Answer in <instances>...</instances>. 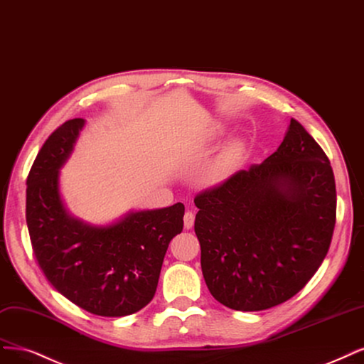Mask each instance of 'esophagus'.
I'll return each mask as SVG.
<instances>
[{"label": "esophagus", "instance_id": "esophagus-1", "mask_svg": "<svg viewBox=\"0 0 364 364\" xmlns=\"http://www.w3.org/2000/svg\"><path fill=\"white\" fill-rule=\"evenodd\" d=\"M183 225H185V229H188L190 230L193 225H194V214L191 210H186L185 212V215H183Z\"/></svg>", "mask_w": 364, "mask_h": 364}]
</instances>
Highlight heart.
I'll return each mask as SVG.
<instances>
[{"instance_id":"obj_1","label":"heart","mask_w":364,"mask_h":364,"mask_svg":"<svg viewBox=\"0 0 364 364\" xmlns=\"http://www.w3.org/2000/svg\"><path fill=\"white\" fill-rule=\"evenodd\" d=\"M244 155V144L232 141L225 146L221 154L210 162L202 174V182L206 186H217L228 181L240 167Z\"/></svg>"}]
</instances>
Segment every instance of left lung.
<instances>
[{"label":"left lung","mask_w":364,"mask_h":364,"mask_svg":"<svg viewBox=\"0 0 364 364\" xmlns=\"http://www.w3.org/2000/svg\"><path fill=\"white\" fill-rule=\"evenodd\" d=\"M194 230L209 292L259 311L298 294L328 253L336 182L327 155L291 119L279 149L194 198Z\"/></svg>","instance_id":"left-lung-1"}]
</instances>
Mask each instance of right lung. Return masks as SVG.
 Listing matches in <instances>:
<instances>
[{
    "instance_id": "add662e5",
    "label": "right lung",
    "mask_w": 364,
    "mask_h": 364,
    "mask_svg": "<svg viewBox=\"0 0 364 364\" xmlns=\"http://www.w3.org/2000/svg\"><path fill=\"white\" fill-rule=\"evenodd\" d=\"M84 119L61 124L42 146L27 178V225L45 277L69 301L97 316L132 315L156 292L170 241L183 229L185 206L129 210L109 224L72 215L60 193Z\"/></svg>"
}]
</instances>
